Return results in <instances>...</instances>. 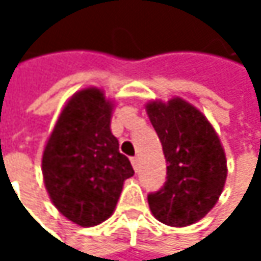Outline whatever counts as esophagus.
I'll return each mask as SVG.
<instances>
[{"label": "esophagus", "instance_id": "1", "mask_svg": "<svg viewBox=\"0 0 261 261\" xmlns=\"http://www.w3.org/2000/svg\"><path fill=\"white\" fill-rule=\"evenodd\" d=\"M131 165H133L134 171H137V169H139V159H137V157H133V159H131Z\"/></svg>", "mask_w": 261, "mask_h": 261}]
</instances>
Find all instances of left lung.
<instances>
[{
	"label": "left lung",
	"instance_id": "obj_1",
	"mask_svg": "<svg viewBox=\"0 0 261 261\" xmlns=\"http://www.w3.org/2000/svg\"><path fill=\"white\" fill-rule=\"evenodd\" d=\"M168 163L166 182L148 195L155 219L187 227L202 219L218 202L227 180V159L207 118L181 98L146 104Z\"/></svg>",
	"mask_w": 261,
	"mask_h": 261
}]
</instances>
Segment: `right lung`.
Masks as SVG:
<instances>
[{
  "label": "right lung",
  "instance_id": "right-lung-1",
  "mask_svg": "<svg viewBox=\"0 0 261 261\" xmlns=\"http://www.w3.org/2000/svg\"><path fill=\"white\" fill-rule=\"evenodd\" d=\"M113 104L96 87L77 92L62 110L43 157L42 174L56 208L80 227L112 216L134 171L112 134Z\"/></svg>",
  "mask_w": 261,
  "mask_h": 261
}]
</instances>
